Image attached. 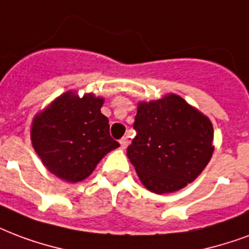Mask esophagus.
I'll list each match as a JSON object with an SVG mask.
<instances>
[{
  "label": "esophagus",
  "mask_w": 249,
  "mask_h": 249,
  "mask_svg": "<svg viewBox=\"0 0 249 249\" xmlns=\"http://www.w3.org/2000/svg\"><path fill=\"white\" fill-rule=\"evenodd\" d=\"M120 145H121L123 149H126V146L129 145V140L126 139V137H123V139L120 140Z\"/></svg>",
  "instance_id": "34e87169"
}]
</instances>
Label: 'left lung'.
Here are the masks:
<instances>
[{"instance_id":"8db88e82","label":"left lung","mask_w":249,"mask_h":249,"mask_svg":"<svg viewBox=\"0 0 249 249\" xmlns=\"http://www.w3.org/2000/svg\"><path fill=\"white\" fill-rule=\"evenodd\" d=\"M133 128L137 134L126 156L141 183L156 194L186 187L213 157L211 121L176 93L140 101Z\"/></svg>"}]
</instances>
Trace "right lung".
<instances>
[{
	"mask_svg": "<svg viewBox=\"0 0 249 249\" xmlns=\"http://www.w3.org/2000/svg\"><path fill=\"white\" fill-rule=\"evenodd\" d=\"M104 99L64 92L38 112L31 123V143L47 170L76 183L92 174L107 153L119 148L101 113Z\"/></svg>",
	"mask_w": 249,
	"mask_h": 249,
	"instance_id": "obj_1",
	"label": "right lung"
}]
</instances>
